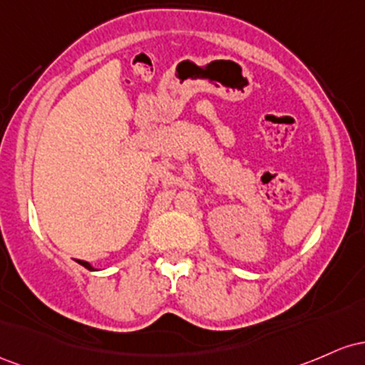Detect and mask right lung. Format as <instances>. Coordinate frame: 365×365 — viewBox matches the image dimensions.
<instances>
[{
	"instance_id": "add662e5",
	"label": "right lung",
	"mask_w": 365,
	"mask_h": 365,
	"mask_svg": "<svg viewBox=\"0 0 365 365\" xmlns=\"http://www.w3.org/2000/svg\"><path fill=\"white\" fill-rule=\"evenodd\" d=\"M77 262H79V264H81V265H84V267H86V269H89V271H96V269H94V267H93V265H91V264H89V262H84V260H77Z\"/></svg>"
}]
</instances>
